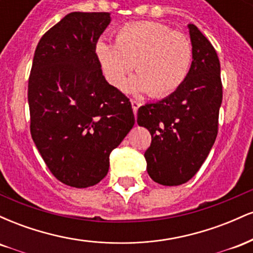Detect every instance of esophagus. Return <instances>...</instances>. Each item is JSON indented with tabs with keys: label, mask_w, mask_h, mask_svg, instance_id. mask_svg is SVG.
I'll list each match as a JSON object with an SVG mask.
<instances>
[{
	"label": "esophagus",
	"mask_w": 253,
	"mask_h": 253,
	"mask_svg": "<svg viewBox=\"0 0 253 253\" xmlns=\"http://www.w3.org/2000/svg\"><path fill=\"white\" fill-rule=\"evenodd\" d=\"M130 104H132L133 113H134V115H135L136 112H138V108L141 106V103L139 102V101H136V100H130Z\"/></svg>",
	"instance_id": "obj_1"
}]
</instances>
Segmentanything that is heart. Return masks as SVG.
I'll return each instance as SVG.
<instances>
[{"instance_id": "heart-1", "label": "heart", "mask_w": 253, "mask_h": 253, "mask_svg": "<svg viewBox=\"0 0 253 253\" xmlns=\"http://www.w3.org/2000/svg\"><path fill=\"white\" fill-rule=\"evenodd\" d=\"M98 58L104 76L117 88L126 83L133 64L138 74L130 88L152 97L175 92L189 74L193 46L187 36L158 22H134L120 27L115 43L98 40Z\"/></svg>"}]
</instances>
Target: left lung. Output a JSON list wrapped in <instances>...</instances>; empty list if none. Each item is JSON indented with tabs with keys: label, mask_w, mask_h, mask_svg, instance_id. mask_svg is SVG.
Listing matches in <instances>:
<instances>
[{
	"label": "left lung",
	"mask_w": 253,
	"mask_h": 253,
	"mask_svg": "<svg viewBox=\"0 0 253 253\" xmlns=\"http://www.w3.org/2000/svg\"><path fill=\"white\" fill-rule=\"evenodd\" d=\"M193 46L189 74L175 92L138 109L136 123L150 130L145 151L147 172L162 185L188 182L206 161L217 135L222 102L215 48L195 25H188Z\"/></svg>",
	"instance_id": "8db88e82"
}]
</instances>
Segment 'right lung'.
<instances>
[{
  "instance_id": "obj_1",
  "label": "right lung",
  "mask_w": 253,
  "mask_h": 253,
  "mask_svg": "<svg viewBox=\"0 0 253 253\" xmlns=\"http://www.w3.org/2000/svg\"><path fill=\"white\" fill-rule=\"evenodd\" d=\"M109 13L74 11L42 37L28 104L31 134L58 181L88 188L104 178L109 155L134 125L129 98L110 85L96 56Z\"/></svg>"
}]
</instances>
